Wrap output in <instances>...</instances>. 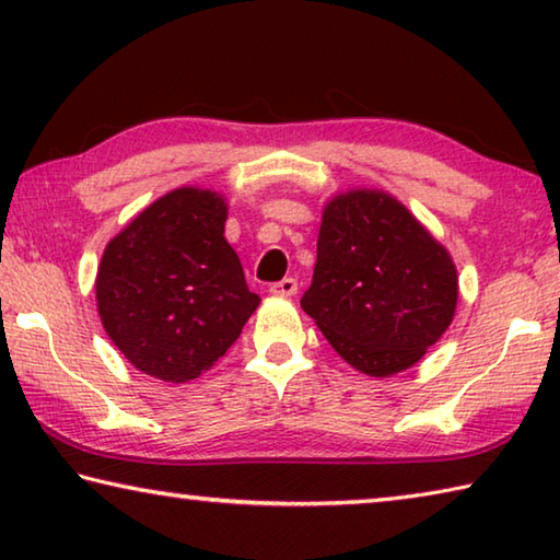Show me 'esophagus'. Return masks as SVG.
<instances>
[{"instance_id":"34e87169","label":"esophagus","mask_w":560,"mask_h":560,"mask_svg":"<svg viewBox=\"0 0 560 560\" xmlns=\"http://www.w3.org/2000/svg\"><path fill=\"white\" fill-rule=\"evenodd\" d=\"M269 291L273 293V296H293V293L299 291V281L287 277V279H281L277 283H271Z\"/></svg>"}]
</instances>
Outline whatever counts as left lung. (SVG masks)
Wrapping results in <instances>:
<instances>
[{"label": "left lung", "instance_id": "8db88e82", "mask_svg": "<svg viewBox=\"0 0 560 560\" xmlns=\"http://www.w3.org/2000/svg\"><path fill=\"white\" fill-rule=\"evenodd\" d=\"M454 306L450 254L400 202L355 189L326 207L301 308L346 363L373 377L407 371L447 330Z\"/></svg>", "mask_w": 560, "mask_h": 560}]
</instances>
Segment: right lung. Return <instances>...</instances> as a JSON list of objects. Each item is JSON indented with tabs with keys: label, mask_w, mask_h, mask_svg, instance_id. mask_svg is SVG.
Wrapping results in <instances>:
<instances>
[{
	"label": "right lung",
	"mask_w": 560,
	"mask_h": 560,
	"mask_svg": "<svg viewBox=\"0 0 560 560\" xmlns=\"http://www.w3.org/2000/svg\"><path fill=\"white\" fill-rule=\"evenodd\" d=\"M226 205L179 187L106 246L96 301L103 328L138 371L185 383L240 338L259 306L224 240Z\"/></svg>",
	"instance_id": "1"
}]
</instances>
